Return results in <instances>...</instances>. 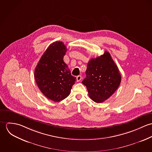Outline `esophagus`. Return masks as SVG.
<instances>
[{
	"instance_id": "34e87169",
	"label": "esophagus",
	"mask_w": 152,
	"mask_h": 152,
	"mask_svg": "<svg viewBox=\"0 0 152 152\" xmlns=\"http://www.w3.org/2000/svg\"><path fill=\"white\" fill-rule=\"evenodd\" d=\"M81 79H82V77H81V75H78V76L77 77V81L78 82L80 81L81 80Z\"/></svg>"
}]
</instances>
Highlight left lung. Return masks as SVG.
<instances>
[{"label": "left lung", "instance_id": "8db88e82", "mask_svg": "<svg viewBox=\"0 0 152 152\" xmlns=\"http://www.w3.org/2000/svg\"><path fill=\"white\" fill-rule=\"evenodd\" d=\"M86 75L82 83L87 87L90 98L96 103L108 99L121 82L119 70L107 51L101 56L90 60Z\"/></svg>", "mask_w": 152, "mask_h": 152}]
</instances>
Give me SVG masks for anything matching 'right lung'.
Returning a JSON list of instances; mask_svg holds the SVG:
<instances>
[{"instance_id":"obj_1","label":"right lung","mask_w":152,"mask_h":152,"mask_svg":"<svg viewBox=\"0 0 152 152\" xmlns=\"http://www.w3.org/2000/svg\"><path fill=\"white\" fill-rule=\"evenodd\" d=\"M66 50L61 42L51 44L34 70V78L39 88L47 98L54 102L66 98L77 81L63 60Z\"/></svg>"}]
</instances>
